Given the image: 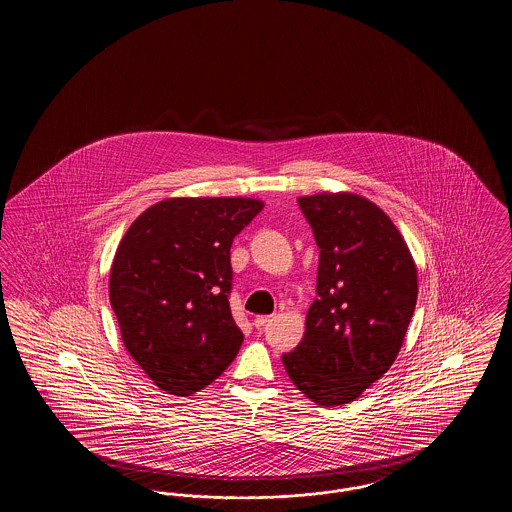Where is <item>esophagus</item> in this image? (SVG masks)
<instances>
[{"label": "esophagus", "instance_id": "esophagus-1", "mask_svg": "<svg viewBox=\"0 0 512 512\" xmlns=\"http://www.w3.org/2000/svg\"><path fill=\"white\" fill-rule=\"evenodd\" d=\"M270 318L272 317H268V315H259V317L253 318V324H255V328H263Z\"/></svg>", "mask_w": 512, "mask_h": 512}]
</instances>
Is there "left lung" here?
I'll list each match as a JSON object with an SVG mask.
<instances>
[{"label": "left lung", "instance_id": "left-lung-1", "mask_svg": "<svg viewBox=\"0 0 512 512\" xmlns=\"http://www.w3.org/2000/svg\"><path fill=\"white\" fill-rule=\"evenodd\" d=\"M297 203L320 249L317 299L282 363L297 390L338 407L393 365L416 305V265L390 217L365 197L324 192Z\"/></svg>", "mask_w": 512, "mask_h": 512}]
</instances>
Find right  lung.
Segmentation results:
<instances>
[{
    "instance_id": "obj_1",
    "label": "right lung",
    "mask_w": 512,
    "mask_h": 512,
    "mask_svg": "<svg viewBox=\"0 0 512 512\" xmlns=\"http://www.w3.org/2000/svg\"><path fill=\"white\" fill-rule=\"evenodd\" d=\"M263 207L251 197H171L122 236L109 299L126 351L157 388L188 397L238 355L230 247Z\"/></svg>"
}]
</instances>
